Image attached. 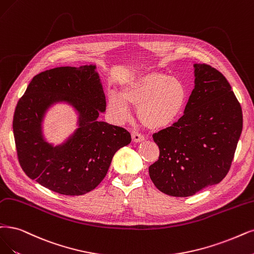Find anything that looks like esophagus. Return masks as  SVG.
Wrapping results in <instances>:
<instances>
[{
  "label": "esophagus",
  "instance_id": "esophagus-1",
  "mask_svg": "<svg viewBox=\"0 0 254 254\" xmlns=\"http://www.w3.org/2000/svg\"><path fill=\"white\" fill-rule=\"evenodd\" d=\"M132 139H133L134 142H141L144 140V136L141 135L140 133H138V132H135V130H134V132H132Z\"/></svg>",
  "mask_w": 254,
  "mask_h": 254
}]
</instances>
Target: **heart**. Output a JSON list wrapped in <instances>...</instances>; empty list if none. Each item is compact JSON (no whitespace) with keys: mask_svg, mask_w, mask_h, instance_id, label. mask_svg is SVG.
Returning a JSON list of instances; mask_svg holds the SVG:
<instances>
[{"mask_svg":"<svg viewBox=\"0 0 254 254\" xmlns=\"http://www.w3.org/2000/svg\"><path fill=\"white\" fill-rule=\"evenodd\" d=\"M187 99L184 83L165 73L153 71L139 75L122 86L121 92H112L108 110L117 121L130 117V106L138 107L137 115L148 128H162L178 118Z\"/></svg>","mask_w":254,"mask_h":254,"instance_id":"obj_1","label":"heart"}]
</instances>
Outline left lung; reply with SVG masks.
<instances>
[{
    "instance_id": "obj_1",
    "label": "left lung",
    "mask_w": 254,
    "mask_h": 254,
    "mask_svg": "<svg viewBox=\"0 0 254 254\" xmlns=\"http://www.w3.org/2000/svg\"><path fill=\"white\" fill-rule=\"evenodd\" d=\"M194 88L184 115L153 135L160 149L148 167L157 189L173 196L193 195L220 183L229 172L243 128V113L224 75L194 64Z\"/></svg>"
}]
</instances>
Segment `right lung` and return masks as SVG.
Wrapping results in <instances>:
<instances>
[{"label": "right lung", "mask_w": 254, "mask_h": 254, "mask_svg": "<svg viewBox=\"0 0 254 254\" xmlns=\"http://www.w3.org/2000/svg\"><path fill=\"white\" fill-rule=\"evenodd\" d=\"M96 65L59 67L35 75L18 100L13 135L18 162L25 174L46 189L64 195L93 190L106 177L113 156L130 142V134L97 118L106 111V96ZM59 102L79 113V127L53 147L43 139L46 110Z\"/></svg>", "instance_id": "right-lung-1"}]
</instances>
